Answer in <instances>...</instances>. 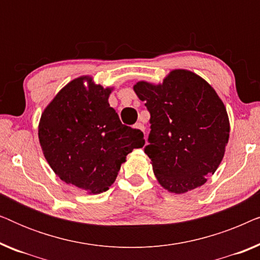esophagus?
Wrapping results in <instances>:
<instances>
[{
    "mask_svg": "<svg viewBox=\"0 0 260 260\" xmlns=\"http://www.w3.org/2000/svg\"><path fill=\"white\" fill-rule=\"evenodd\" d=\"M134 127H135V129H138V130L143 131V133H144V125H143V124H142V123H136V124H135V125H134Z\"/></svg>",
    "mask_w": 260,
    "mask_h": 260,
    "instance_id": "esophagus-1",
    "label": "esophagus"
}]
</instances>
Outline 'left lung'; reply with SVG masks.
Returning a JSON list of instances; mask_svg holds the SVG:
<instances>
[{"label": "left lung", "instance_id": "8db88e82", "mask_svg": "<svg viewBox=\"0 0 260 260\" xmlns=\"http://www.w3.org/2000/svg\"><path fill=\"white\" fill-rule=\"evenodd\" d=\"M134 90L150 113L144 152L159 184L175 194L200 187L225 154L230 122L211 85L186 70H175L161 85L140 81Z\"/></svg>", "mask_w": 260, "mask_h": 260}]
</instances>
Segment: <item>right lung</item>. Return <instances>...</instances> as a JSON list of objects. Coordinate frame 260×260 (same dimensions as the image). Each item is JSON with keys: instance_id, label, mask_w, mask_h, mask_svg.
<instances>
[{"instance_id": "1", "label": "right lung", "mask_w": 260, "mask_h": 260, "mask_svg": "<svg viewBox=\"0 0 260 260\" xmlns=\"http://www.w3.org/2000/svg\"><path fill=\"white\" fill-rule=\"evenodd\" d=\"M110 93L111 88L94 85L92 78H77L55 95L39 124V140L53 172L90 194L108 190L126 155L145 143L141 130L120 122L109 104Z\"/></svg>"}]
</instances>
